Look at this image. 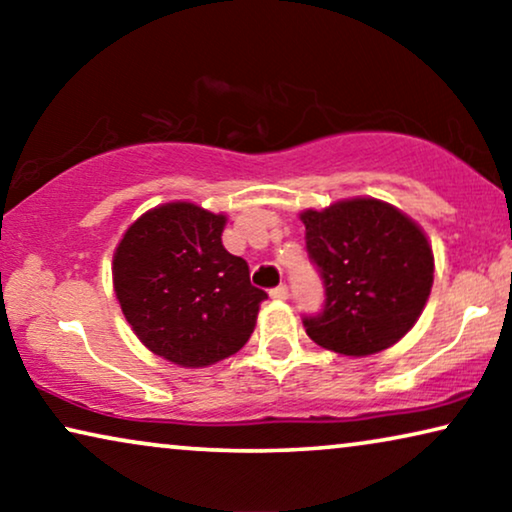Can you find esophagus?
<instances>
[{"label":"esophagus","instance_id":"obj_1","mask_svg":"<svg viewBox=\"0 0 512 512\" xmlns=\"http://www.w3.org/2000/svg\"><path fill=\"white\" fill-rule=\"evenodd\" d=\"M270 298L272 300H286V298H289V289H286V284H279L277 289H272Z\"/></svg>","mask_w":512,"mask_h":512}]
</instances>
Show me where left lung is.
<instances>
[{"mask_svg":"<svg viewBox=\"0 0 512 512\" xmlns=\"http://www.w3.org/2000/svg\"><path fill=\"white\" fill-rule=\"evenodd\" d=\"M300 221L326 286L324 312L303 321L307 335L354 359L396 345L417 324L433 286V249L422 226L377 198L303 209Z\"/></svg>","mask_w":512,"mask_h":512,"instance_id":"8db88e82","label":"left lung"}]
</instances>
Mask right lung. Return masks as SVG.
Instances as JSON below:
<instances>
[{
    "label": "right lung",
    "mask_w": 512,
    "mask_h": 512,
    "mask_svg": "<svg viewBox=\"0 0 512 512\" xmlns=\"http://www.w3.org/2000/svg\"><path fill=\"white\" fill-rule=\"evenodd\" d=\"M228 216L188 200L149 209L111 261L114 293L139 342L181 368L214 366L247 345L268 293L221 242Z\"/></svg>",
    "instance_id": "right-lung-1"
}]
</instances>
